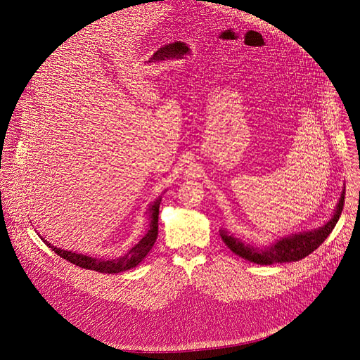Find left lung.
<instances>
[{
    "mask_svg": "<svg viewBox=\"0 0 360 360\" xmlns=\"http://www.w3.org/2000/svg\"><path fill=\"white\" fill-rule=\"evenodd\" d=\"M345 190L342 193V197L338 198V202L335 205V210L331 216V219L321 226V228L307 231V232H297L292 235H286L280 239H276L270 245H261V247H255V245L242 242L239 238H235L233 235H229L226 229H220V236L223 242L228 245L232 252L242 257L243 259H248L254 264H259V266H271L276 262H293L305 258L311 252H314L321 243H323L327 236L333 232L335 223L340 219V214L343 212L345 205Z\"/></svg>",
    "mask_w": 360,
    "mask_h": 360,
    "instance_id": "1",
    "label": "left lung"
}]
</instances>
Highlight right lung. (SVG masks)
Instances as JSON below:
<instances>
[{
    "instance_id": "add662e5",
    "label": "right lung",
    "mask_w": 360,
    "mask_h": 360,
    "mask_svg": "<svg viewBox=\"0 0 360 360\" xmlns=\"http://www.w3.org/2000/svg\"><path fill=\"white\" fill-rule=\"evenodd\" d=\"M162 195H159L153 202L148 205L147 214H148V231L147 233L140 239L139 243H136L134 247L129 248L124 255L115 258V259H105V258H98V257H90V255H83L79 252H72V251H65L61 248L53 247L52 243H49L45 238L39 236L48 247L61 258L70 261L71 264H75L77 267L86 269V270H94L99 273L105 274H117L121 271H127L137 267L139 264L146 258V255L150 252V250L153 248V245L158 239V220H159V207H160Z\"/></svg>"
}]
</instances>
